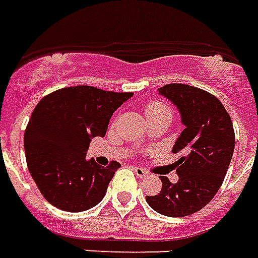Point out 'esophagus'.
<instances>
[{
    "label": "esophagus",
    "instance_id": "34e87169",
    "mask_svg": "<svg viewBox=\"0 0 258 258\" xmlns=\"http://www.w3.org/2000/svg\"><path fill=\"white\" fill-rule=\"evenodd\" d=\"M134 173L137 174L138 178H145V177H148V173H146L144 168L141 167H134Z\"/></svg>",
    "mask_w": 258,
    "mask_h": 258
}]
</instances>
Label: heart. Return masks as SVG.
<instances>
[{"instance_id":"b5f03b06","label":"heart","mask_w":258,"mask_h":258,"mask_svg":"<svg viewBox=\"0 0 258 258\" xmlns=\"http://www.w3.org/2000/svg\"><path fill=\"white\" fill-rule=\"evenodd\" d=\"M146 118L153 117H168L171 120V109L164 102L151 101L145 105Z\"/></svg>"}]
</instances>
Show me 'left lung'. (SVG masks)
I'll return each mask as SVG.
<instances>
[{"mask_svg":"<svg viewBox=\"0 0 258 258\" xmlns=\"http://www.w3.org/2000/svg\"><path fill=\"white\" fill-rule=\"evenodd\" d=\"M157 92L178 109L184 130L173 146L179 155L178 181L160 177L162 190L146 202L163 216H190L216 196L224 181L235 149L232 121L216 96L196 87L167 84Z\"/></svg>","mask_w":258,"mask_h":258,"instance_id":"1","label":"left lung"}]
</instances>
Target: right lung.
<instances>
[{
  "label": "right lung",
  "mask_w": 258,
  "mask_h": 258,
  "mask_svg": "<svg viewBox=\"0 0 258 258\" xmlns=\"http://www.w3.org/2000/svg\"><path fill=\"white\" fill-rule=\"evenodd\" d=\"M134 95L90 85L62 88L38 102L25 131L27 167L42 196L60 210L92 209L120 167L85 159L90 141L105 137L113 113Z\"/></svg>",
  "instance_id": "obj_1"
}]
</instances>
